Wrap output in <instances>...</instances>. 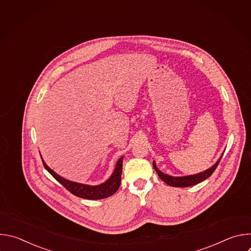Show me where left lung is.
<instances>
[{
    "label": "left lung",
    "instance_id": "1",
    "mask_svg": "<svg viewBox=\"0 0 251 251\" xmlns=\"http://www.w3.org/2000/svg\"><path fill=\"white\" fill-rule=\"evenodd\" d=\"M223 155L221 156V158L218 160V162L214 164L212 167H210L209 169L205 170L204 172L196 174V175H191V176H169L167 174H164L163 172H161L157 166L155 161L153 162V167L155 169V171L157 172V174L159 175V176L162 178V180L169 186L171 187H176V188H185V187H191V186H195L202 181H204L205 178H207L208 176H211V174L214 172V170L217 169L219 163L221 162Z\"/></svg>",
    "mask_w": 251,
    "mask_h": 251
}]
</instances>
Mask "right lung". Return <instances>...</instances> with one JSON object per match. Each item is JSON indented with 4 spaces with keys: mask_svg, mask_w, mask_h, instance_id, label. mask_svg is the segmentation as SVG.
Instances as JSON below:
<instances>
[{
    "mask_svg": "<svg viewBox=\"0 0 251 251\" xmlns=\"http://www.w3.org/2000/svg\"><path fill=\"white\" fill-rule=\"evenodd\" d=\"M122 162H123V157H121L118 160L113 174L106 182H104L100 185H97V186H89V185L79 184V183L66 180V178L60 176L54 171H52L43 160V164H44V167L46 168V170L67 191H69L71 194H74L75 196H76L78 198L87 199V200L105 199V198H108V197L114 195L117 192V190L120 187V183H121Z\"/></svg>",
    "mask_w": 251,
    "mask_h": 251,
    "instance_id": "add662e5",
    "label": "right lung"
}]
</instances>
